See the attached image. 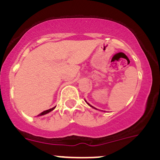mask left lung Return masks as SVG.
Here are the masks:
<instances>
[{"mask_svg": "<svg viewBox=\"0 0 160 160\" xmlns=\"http://www.w3.org/2000/svg\"><path fill=\"white\" fill-rule=\"evenodd\" d=\"M87 103H88V102H87ZM89 105L91 106V105H90V104H89ZM91 107H92V106H91ZM92 108H93V107H92Z\"/></svg>", "mask_w": 160, "mask_h": 160, "instance_id": "left-lung-1", "label": "left lung"}]
</instances>
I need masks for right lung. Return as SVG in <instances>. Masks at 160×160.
<instances>
[{
	"label": "right lung",
	"mask_w": 160,
	"mask_h": 160,
	"mask_svg": "<svg viewBox=\"0 0 160 160\" xmlns=\"http://www.w3.org/2000/svg\"><path fill=\"white\" fill-rule=\"evenodd\" d=\"M55 108V107L54 108H50V109H49V110H46V111H42V112L41 113V114H38V115H43V114H47V113H49V112H50V111H52L53 110V109Z\"/></svg>",
	"instance_id": "right-lung-1"
}]
</instances>
